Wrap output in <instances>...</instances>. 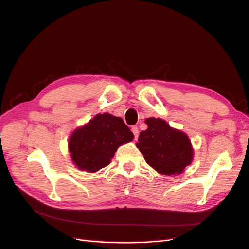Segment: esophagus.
Listing matches in <instances>:
<instances>
[{"label":"esophagus","instance_id":"esophagus-1","mask_svg":"<svg viewBox=\"0 0 249 249\" xmlns=\"http://www.w3.org/2000/svg\"><path fill=\"white\" fill-rule=\"evenodd\" d=\"M132 132H133V134H134V136H135V139H137V137H138V135H139V130H138V127H137L136 125H134V126H132Z\"/></svg>","mask_w":249,"mask_h":249}]
</instances>
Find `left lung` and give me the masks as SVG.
Returning <instances> with one entry per match:
<instances>
[{
  "label": "left lung",
  "instance_id": "1",
  "mask_svg": "<svg viewBox=\"0 0 249 249\" xmlns=\"http://www.w3.org/2000/svg\"><path fill=\"white\" fill-rule=\"evenodd\" d=\"M145 124L147 129L140 132L136 146L146 163L162 175L182 173L193 159V148L187 135L161 118H146Z\"/></svg>",
  "mask_w": 249,
  "mask_h": 249
}]
</instances>
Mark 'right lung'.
Masks as SVG:
<instances>
[{
    "mask_svg": "<svg viewBox=\"0 0 249 249\" xmlns=\"http://www.w3.org/2000/svg\"><path fill=\"white\" fill-rule=\"evenodd\" d=\"M133 138V133L122 118L104 113L72 132L69 150L79 169L95 172L109 165L116 149Z\"/></svg>",
    "mask_w": 249,
    "mask_h": 249,
    "instance_id": "right-lung-1",
    "label": "right lung"
}]
</instances>
